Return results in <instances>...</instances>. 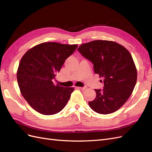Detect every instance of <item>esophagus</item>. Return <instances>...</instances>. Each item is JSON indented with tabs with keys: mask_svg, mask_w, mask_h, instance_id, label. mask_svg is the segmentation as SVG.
<instances>
[{
	"mask_svg": "<svg viewBox=\"0 0 152 152\" xmlns=\"http://www.w3.org/2000/svg\"><path fill=\"white\" fill-rule=\"evenodd\" d=\"M76 88L81 89V90H85V89H87V87H77Z\"/></svg>",
	"mask_w": 152,
	"mask_h": 152,
	"instance_id": "34e87169",
	"label": "esophagus"
}]
</instances>
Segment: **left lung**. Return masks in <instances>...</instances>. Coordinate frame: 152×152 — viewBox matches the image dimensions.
I'll return each mask as SVG.
<instances>
[{
  "label": "left lung",
  "instance_id": "1",
  "mask_svg": "<svg viewBox=\"0 0 152 152\" xmlns=\"http://www.w3.org/2000/svg\"><path fill=\"white\" fill-rule=\"evenodd\" d=\"M77 50L92 61L95 73L103 77V90L95 89L96 98L88 102L91 109L101 114L119 109L129 98L137 82V69L130 52L118 43L109 40L85 43Z\"/></svg>",
  "mask_w": 152,
  "mask_h": 152
}]
</instances>
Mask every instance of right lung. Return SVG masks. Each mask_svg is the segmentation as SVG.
<instances>
[{
  "instance_id": "1",
  "label": "right lung",
  "mask_w": 152,
  "mask_h": 152,
  "mask_svg": "<svg viewBox=\"0 0 152 152\" xmlns=\"http://www.w3.org/2000/svg\"><path fill=\"white\" fill-rule=\"evenodd\" d=\"M77 45L44 42L34 46L21 58L17 78L22 95L34 110L44 115L60 112L74 87L54 84L53 80Z\"/></svg>"
}]
</instances>
